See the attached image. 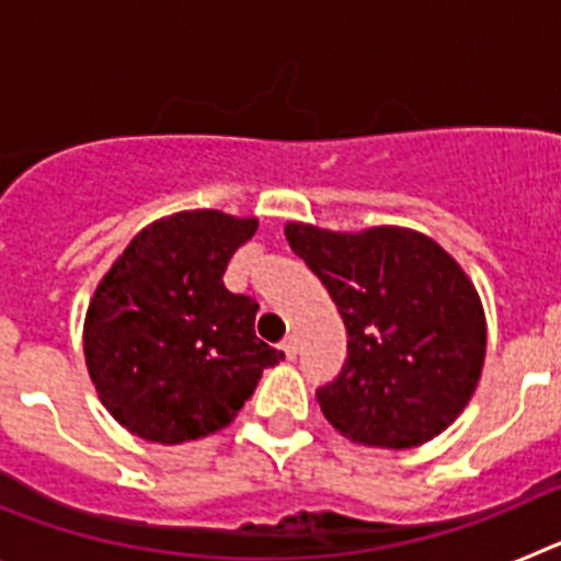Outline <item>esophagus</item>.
I'll return each instance as SVG.
<instances>
[{
  "label": "esophagus",
  "instance_id": "esophagus-1",
  "mask_svg": "<svg viewBox=\"0 0 561 561\" xmlns=\"http://www.w3.org/2000/svg\"><path fill=\"white\" fill-rule=\"evenodd\" d=\"M280 348H284L286 359H295V356H297V336H286V340L280 342Z\"/></svg>",
  "mask_w": 561,
  "mask_h": 561
}]
</instances>
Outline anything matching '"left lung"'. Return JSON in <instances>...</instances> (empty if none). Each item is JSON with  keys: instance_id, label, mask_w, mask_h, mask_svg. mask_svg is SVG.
Segmentation results:
<instances>
[{"instance_id": "8db88e82", "label": "left lung", "mask_w": 561, "mask_h": 561, "mask_svg": "<svg viewBox=\"0 0 561 561\" xmlns=\"http://www.w3.org/2000/svg\"><path fill=\"white\" fill-rule=\"evenodd\" d=\"M291 250L329 289L348 359L317 388L331 427L408 449L447 430L478 388L485 320L478 291L433 238L401 227L329 232L286 225Z\"/></svg>"}]
</instances>
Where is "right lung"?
<instances>
[{"instance_id":"obj_1","label":"right lung","mask_w":561,"mask_h":561,"mask_svg":"<svg viewBox=\"0 0 561 561\" xmlns=\"http://www.w3.org/2000/svg\"><path fill=\"white\" fill-rule=\"evenodd\" d=\"M257 230L219 210L176 213L126 247L89 304L83 354L103 408L146 440L227 427L280 351L255 336V297L225 270Z\"/></svg>"}]
</instances>
